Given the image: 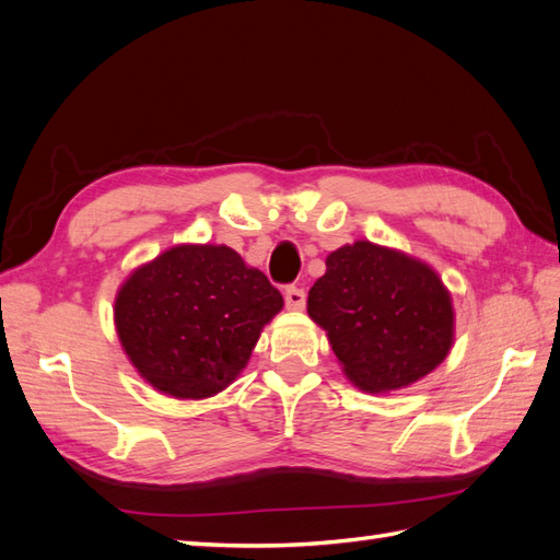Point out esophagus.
Returning a JSON list of instances; mask_svg holds the SVG:
<instances>
[{"mask_svg":"<svg viewBox=\"0 0 560 560\" xmlns=\"http://www.w3.org/2000/svg\"><path fill=\"white\" fill-rule=\"evenodd\" d=\"M284 303L290 311H303L306 308V292L299 290V287H290V290L284 292Z\"/></svg>","mask_w":560,"mask_h":560,"instance_id":"1","label":"esophagus"}]
</instances>
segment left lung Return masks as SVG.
I'll return each instance as SVG.
<instances>
[{"instance_id": "1", "label": "left lung", "mask_w": 560, "mask_h": 560, "mask_svg": "<svg viewBox=\"0 0 560 560\" xmlns=\"http://www.w3.org/2000/svg\"><path fill=\"white\" fill-rule=\"evenodd\" d=\"M308 315L327 331L346 378L389 393L425 378L453 348L451 292L436 270L399 249L354 241L327 257Z\"/></svg>"}]
</instances>
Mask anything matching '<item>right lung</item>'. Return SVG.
I'll use <instances>...</instances> for the list:
<instances>
[{
  "mask_svg": "<svg viewBox=\"0 0 560 560\" xmlns=\"http://www.w3.org/2000/svg\"><path fill=\"white\" fill-rule=\"evenodd\" d=\"M282 306V294L235 249L184 243L118 287L114 325L151 387L175 399H206L241 376Z\"/></svg>",
  "mask_w": 560,
  "mask_h": 560,
  "instance_id": "add662e5",
  "label": "right lung"
}]
</instances>
